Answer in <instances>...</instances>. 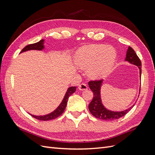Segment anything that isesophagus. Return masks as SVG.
Masks as SVG:
<instances>
[{"instance_id":"obj_1","label":"esophagus","mask_w":155,"mask_h":155,"mask_svg":"<svg viewBox=\"0 0 155 155\" xmlns=\"http://www.w3.org/2000/svg\"><path fill=\"white\" fill-rule=\"evenodd\" d=\"M78 88H79V90L83 91L87 90V89H88V87H87V85H86V84H85V83H81V84H80V85H79Z\"/></svg>"}]
</instances>
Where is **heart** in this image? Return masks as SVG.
Segmentation results:
<instances>
[{
  "instance_id": "obj_1",
  "label": "heart",
  "mask_w": 155,
  "mask_h": 155,
  "mask_svg": "<svg viewBox=\"0 0 155 155\" xmlns=\"http://www.w3.org/2000/svg\"><path fill=\"white\" fill-rule=\"evenodd\" d=\"M117 58L116 51L112 46L85 45L74 54V63L82 69L87 68V75L92 79L105 77L113 68Z\"/></svg>"
}]
</instances>
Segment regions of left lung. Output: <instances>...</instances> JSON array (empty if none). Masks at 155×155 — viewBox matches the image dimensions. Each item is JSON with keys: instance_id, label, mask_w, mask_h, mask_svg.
Instances as JSON below:
<instances>
[{"instance_id": "obj_1", "label": "left lung", "mask_w": 155, "mask_h": 155, "mask_svg": "<svg viewBox=\"0 0 155 155\" xmlns=\"http://www.w3.org/2000/svg\"><path fill=\"white\" fill-rule=\"evenodd\" d=\"M125 61L137 66L140 70V78H141L142 74V63L140 59L138 57L134 50L129 47L127 51ZM103 80L100 81H91L88 82V86L91 90L93 92V98L90 104L88 105V109L91 113L96 118L103 120H113L118 119L121 117L125 116L132 109L134 105L129 107V109L122 111H112L106 109L102 104L101 99V88L102 87Z\"/></svg>"}]
</instances>
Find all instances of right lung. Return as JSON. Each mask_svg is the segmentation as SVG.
Segmentation results:
<instances>
[{"label":"right lung","instance_id":"right-lung-1","mask_svg":"<svg viewBox=\"0 0 155 155\" xmlns=\"http://www.w3.org/2000/svg\"><path fill=\"white\" fill-rule=\"evenodd\" d=\"M44 43H45V40L44 39H41L39 42H37L36 43L34 44H31L29 45H27L26 46L23 48L21 53L25 52V51H29V50H43L45 48V46H44ZM76 90V87H69L66 94L63 97V100H62V102L61 103L60 105L58 107L57 109L54 110L53 112H51V113L46 114L44 116H35L31 114L30 115L34 117V118L39 120H42V121H48V120H51L53 119H55L56 118H58L59 116L63 114V112H64L65 108L67 107V101L68 100V97L70 95H72L74 92H75Z\"/></svg>","mask_w":155,"mask_h":155}]
</instances>
